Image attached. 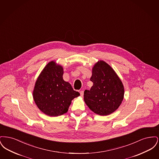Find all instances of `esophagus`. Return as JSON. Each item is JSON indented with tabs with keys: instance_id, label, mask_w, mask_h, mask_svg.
I'll use <instances>...</instances> for the list:
<instances>
[{
	"instance_id": "1",
	"label": "esophagus",
	"mask_w": 159,
	"mask_h": 159,
	"mask_svg": "<svg viewBox=\"0 0 159 159\" xmlns=\"http://www.w3.org/2000/svg\"><path fill=\"white\" fill-rule=\"evenodd\" d=\"M80 96H81V97H83V94H84V92H83V91H80Z\"/></svg>"
}]
</instances>
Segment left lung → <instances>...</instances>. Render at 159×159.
<instances>
[{
  "instance_id": "obj_1",
  "label": "left lung",
  "mask_w": 159,
  "mask_h": 159,
  "mask_svg": "<svg viewBox=\"0 0 159 159\" xmlns=\"http://www.w3.org/2000/svg\"><path fill=\"white\" fill-rule=\"evenodd\" d=\"M90 90L84 92L86 105L95 113L107 116L115 111L121 104L124 88L113 69L103 61L93 67Z\"/></svg>"
}]
</instances>
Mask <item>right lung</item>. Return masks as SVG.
<instances>
[{
	"label": "right lung",
	"instance_id": "add662e5",
	"mask_svg": "<svg viewBox=\"0 0 159 159\" xmlns=\"http://www.w3.org/2000/svg\"><path fill=\"white\" fill-rule=\"evenodd\" d=\"M63 68L54 61L49 62L39 76L33 91L38 108L49 116L67 112L72 99L80 95L71 85L63 80Z\"/></svg>",
	"mask_w": 159,
	"mask_h": 159
}]
</instances>
